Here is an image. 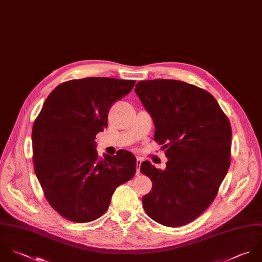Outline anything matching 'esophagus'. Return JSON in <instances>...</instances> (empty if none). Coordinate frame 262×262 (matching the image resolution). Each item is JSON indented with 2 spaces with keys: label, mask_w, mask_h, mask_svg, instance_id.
<instances>
[{
  "label": "esophagus",
  "mask_w": 262,
  "mask_h": 262,
  "mask_svg": "<svg viewBox=\"0 0 262 262\" xmlns=\"http://www.w3.org/2000/svg\"><path fill=\"white\" fill-rule=\"evenodd\" d=\"M142 162H143V160L141 159L140 157L137 158V174L138 175H140L141 174V171H140V168H141V164H142Z\"/></svg>",
  "instance_id": "obj_1"
}]
</instances>
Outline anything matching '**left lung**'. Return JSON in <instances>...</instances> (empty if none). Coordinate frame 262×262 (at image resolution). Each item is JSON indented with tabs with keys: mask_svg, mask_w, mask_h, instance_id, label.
<instances>
[{
	"mask_svg": "<svg viewBox=\"0 0 262 262\" xmlns=\"http://www.w3.org/2000/svg\"><path fill=\"white\" fill-rule=\"evenodd\" d=\"M135 91L168 158L165 170L142 163L141 172L153 181L143 207L161 225L184 226L209 208L228 172L230 121L211 94L182 81H140Z\"/></svg>",
	"mask_w": 262,
	"mask_h": 262,
	"instance_id": "left-lung-1",
	"label": "left lung"
}]
</instances>
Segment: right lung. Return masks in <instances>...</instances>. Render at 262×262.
Returning a JSON list of instances; mask_svg holds the SVG:
<instances>
[{"label":"right lung","instance_id":"add662e5","mask_svg":"<svg viewBox=\"0 0 262 262\" xmlns=\"http://www.w3.org/2000/svg\"><path fill=\"white\" fill-rule=\"evenodd\" d=\"M136 81L91 77L58 85L32 128L36 177L50 205L61 216L88 223L101 216L120 184L136 174L128 151L98 158L96 135L107 126L110 106Z\"/></svg>","mask_w":262,"mask_h":262}]
</instances>
